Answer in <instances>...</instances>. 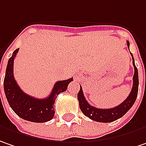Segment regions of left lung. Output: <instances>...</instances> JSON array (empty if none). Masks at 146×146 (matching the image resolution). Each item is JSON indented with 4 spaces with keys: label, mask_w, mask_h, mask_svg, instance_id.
<instances>
[{
    "label": "left lung",
    "mask_w": 146,
    "mask_h": 146,
    "mask_svg": "<svg viewBox=\"0 0 146 146\" xmlns=\"http://www.w3.org/2000/svg\"><path fill=\"white\" fill-rule=\"evenodd\" d=\"M126 43H127V46L129 48L130 46L129 41H126ZM131 54L132 57V64L134 66V69H135V73L133 76L132 89L131 91L129 96L127 97V98L125 99L123 102H121L120 105L113 108H110V109H99L97 107H92L85 99L82 87L80 86V91L78 93L79 107L81 109L82 112L86 116L89 117L91 120L98 121V122H104V123L114 121L124 116L134 105L137 98V94H138L139 78H138V70L135 65V60H134L132 54L131 53Z\"/></svg>",
    "instance_id": "left-lung-1"
}]
</instances>
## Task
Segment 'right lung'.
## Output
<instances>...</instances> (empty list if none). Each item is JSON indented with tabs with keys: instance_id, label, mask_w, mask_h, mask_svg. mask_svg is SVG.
I'll return each mask as SVG.
<instances>
[{
	"instance_id": "obj_1",
	"label": "right lung",
	"mask_w": 146,
	"mask_h": 146,
	"mask_svg": "<svg viewBox=\"0 0 146 146\" xmlns=\"http://www.w3.org/2000/svg\"><path fill=\"white\" fill-rule=\"evenodd\" d=\"M18 51L19 48L14 51L8 60L5 70L4 91L8 103L15 113L24 120L36 123L48 121L54 116V104L57 96L67 90L68 84L73 81V78L57 82L47 98H35L27 95L20 88L14 78V59Z\"/></svg>"
}]
</instances>
